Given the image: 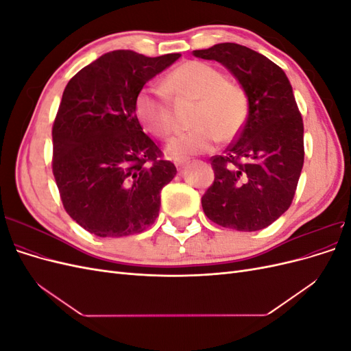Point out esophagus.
Masks as SVG:
<instances>
[{
    "mask_svg": "<svg viewBox=\"0 0 351 351\" xmlns=\"http://www.w3.org/2000/svg\"><path fill=\"white\" fill-rule=\"evenodd\" d=\"M189 162V159L187 158H180V159H174V164H176V167H183L184 164H187Z\"/></svg>",
    "mask_w": 351,
    "mask_h": 351,
    "instance_id": "34e87169",
    "label": "esophagus"
}]
</instances>
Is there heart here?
Segmentation results:
<instances>
[{"mask_svg": "<svg viewBox=\"0 0 351 351\" xmlns=\"http://www.w3.org/2000/svg\"><path fill=\"white\" fill-rule=\"evenodd\" d=\"M165 88L177 98L196 99L192 117L195 129L168 141L165 154L180 159L208 154L219 139L230 142L247 119V95L240 84L226 80L224 73L204 61H186L165 77ZM134 111L145 129L164 139L173 132V111L167 95L154 84L137 93Z\"/></svg>", "mask_w": 351, "mask_h": 351, "instance_id": "1", "label": "heart"}]
</instances>
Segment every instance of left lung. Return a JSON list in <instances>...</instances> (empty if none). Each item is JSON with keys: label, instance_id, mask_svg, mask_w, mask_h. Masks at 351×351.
I'll list each match as a JSON object with an SVG mask.
<instances>
[{"label": "left lung", "instance_id": "left-lung-1", "mask_svg": "<svg viewBox=\"0 0 351 351\" xmlns=\"http://www.w3.org/2000/svg\"><path fill=\"white\" fill-rule=\"evenodd\" d=\"M193 56L227 67L249 101L237 139L210 158L215 178L202 208L221 227L262 230L290 208L303 168V120L293 88L281 67L247 47L226 42Z\"/></svg>", "mask_w": 351, "mask_h": 351}]
</instances>
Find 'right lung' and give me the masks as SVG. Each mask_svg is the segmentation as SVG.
I'll list each match as a JSON object with an SVG mask.
<instances>
[{"instance_id": "right-lung-1", "label": "right lung", "mask_w": 351, "mask_h": 351, "mask_svg": "<svg viewBox=\"0 0 351 351\" xmlns=\"http://www.w3.org/2000/svg\"><path fill=\"white\" fill-rule=\"evenodd\" d=\"M180 54L145 57L119 49L70 79L52 125V173L67 214L98 237L151 227L161 190L177 169L143 133L134 99Z\"/></svg>"}]
</instances>
